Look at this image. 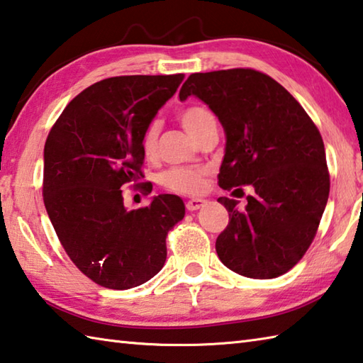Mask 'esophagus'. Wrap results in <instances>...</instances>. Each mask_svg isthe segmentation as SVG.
<instances>
[{"label":"esophagus","mask_w":363,"mask_h":363,"mask_svg":"<svg viewBox=\"0 0 363 363\" xmlns=\"http://www.w3.org/2000/svg\"><path fill=\"white\" fill-rule=\"evenodd\" d=\"M204 204H206V200H203V199H192V200H189V201L186 203V208H187L189 211H196V209L203 208Z\"/></svg>","instance_id":"obj_1"}]
</instances>
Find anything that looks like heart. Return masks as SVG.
Returning <instances> with one entry per match:
<instances>
[{
	"instance_id": "heart-1",
	"label": "heart",
	"mask_w": 363,
	"mask_h": 363,
	"mask_svg": "<svg viewBox=\"0 0 363 363\" xmlns=\"http://www.w3.org/2000/svg\"><path fill=\"white\" fill-rule=\"evenodd\" d=\"M181 122L187 133L196 140L203 131L209 127H216V117L208 108L200 106V104H192L186 109L181 111L179 114ZM160 125L157 121L150 122L146 130H144L141 138V147L146 155H154L157 150V141H159ZM204 171L189 167H174L163 173L160 182L163 187H167L173 192L179 194H199L204 186Z\"/></svg>"
}]
</instances>
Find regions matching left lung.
I'll return each instance as SVG.
<instances>
[{"instance_id": "left-lung-1", "label": "left lung", "mask_w": 363, "mask_h": 363, "mask_svg": "<svg viewBox=\"0 0 363 363\" xmlns=\"http://www.w3.org/2000/svg\"><path fill=\"white\" fill-rule=\"evenodd\" d=\"M200 98L225 131L219 186H252L247 204L220 196L230 220L217 236L220 262L246 278L272 279L301 259L318 232L330 192L324 141L289 91L249 68L190 74L181 101Z\"/></svg>"}]
</instances>
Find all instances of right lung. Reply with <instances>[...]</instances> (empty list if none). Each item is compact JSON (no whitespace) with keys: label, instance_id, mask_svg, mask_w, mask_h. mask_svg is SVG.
<instances>
[{"label":"right lung","instance_id":"add662e5","mask_svg":"<svg viewBox=\"0 0 363 363\" xmlns=\"http://www.w3.org/2000/svg\"><path fill=\"white\" fill-rule=\"evenodd\" d=\"M182 81L184 74L104 79L65 108L45 141L49 219L72 263L106 289L127 291L154 278L167 260V235L186 214L179 196L168 194L127 209L121 190L143 177L144 130Z\"/></svg>","mask_w":363,"mask_h":363}]
</instances>
